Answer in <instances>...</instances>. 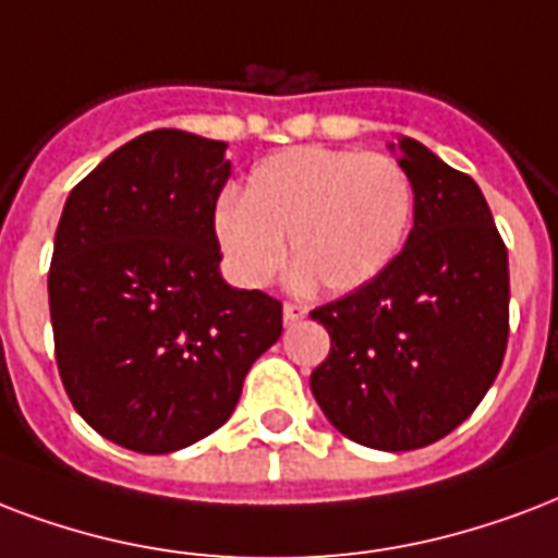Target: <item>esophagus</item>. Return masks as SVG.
<instances>
[{
    "mask_svg": "<svg viewBox=\"0 0 558 558\" xmlns=\"http://www.w3.org/2000/svg\"><path fill=\"white\" fill-rule=\"evenodd\" d=\"M304 316H307V307H304V304H298V301H287V304H283V322H287V325H298Z\"/></svg>",
    "mask_w": 558,
    "mask_h": 558,
    "instance_id": "34e87169",
    "label": "esophagus"
}]
</instances>
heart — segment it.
I'll return each instance as SVG.
<instances>
[{
	"label": "heart",
	"mask_w": 558,
	"mask_h": 558,
	"mask_svg": "<svg viewBox=\"0 0 558 558\" xmlns=\"http://www.w3.org/2000/svg\"><path fill=\"white\" fill-rule=\"evenodd\" d=\"M415 213V190L395 157L356 148L295 146L263 157L240 202L213 219L233 275L263 287L289 254L310 287L354 292L401 254Z\"/></svg>",
	"instance_id": "b5f03b06"
}]
</instances>
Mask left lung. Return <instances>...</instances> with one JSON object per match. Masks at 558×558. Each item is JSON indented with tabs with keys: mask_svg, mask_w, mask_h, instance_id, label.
<instances>
[{
	"mask_svg": "<svg viewBox=\"0 0 558 558\" xmlns=\"http://www.w3.org/2000/svg\"><path fill=\"white\" fill-rule=\"evenodd\" d=\"M412 231L372 283L310 316L330 354L310 374L327 421L377 450L445 439L477 410L509 339V254L474 178L401 140Z\"/></svg>",
	"mask_w": 558,
	"mask_h": 558,
	"instance_id": "1",
	"label": "left lung"
}]
</instances>
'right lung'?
<instances>
[{"label":"right lung","mask_w":558,"mask_h":558,"mask_svg":"<svg viewBox=\"0 0 558 558\" xmlns=\"http://www.w3.org/2000/svg\"><path fill=\"white\" fill-rule=\"evenodd\" d=\"M225 143L148 131L72 186L49 266L54 360L105 439L172 453L231 418L283 304L219 275Z\"/></svg>","instance_id":"right-lung-1"}]
</instances>
